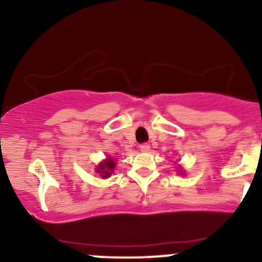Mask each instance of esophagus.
I'll return each instance as SVG.
<instances>
[{"label": "esophagus", "mask_w": 262, "mask_h": 262, "mask_svg": "<svg viewBox=\"0 0 262 262\" xmlns=\"http://www.w3.org/2000/svg\"><path fill=\"white\" fill-rule=\"evenodd\" d=\"M139 149L142 150V152H149V149H150V146L148 143H144V144H141V146H139Z\"/></svg>", "instance_id": "34e87169"}]
</instances>
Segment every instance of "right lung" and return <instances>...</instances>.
<instances>
[{"instance_id":"add662e5","label":"right lung","mask_w":262,"mask_h":262,"mask_svg":"<svg viewBox=\"0 0 262 262\" xmlns=\"http://www.w3.org/2000/svg\"><path fill=\"white\" fill-rule=\"evenodd\" d=\"M115 168V161L113 158H106V160L102 161L99 166L96 167V172L101 175L102 179H107L112 176L113 171Z\"/></svg>"}]
</instances>
